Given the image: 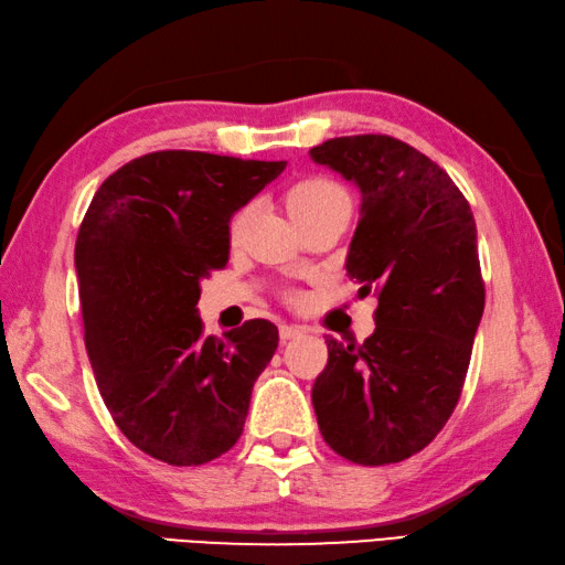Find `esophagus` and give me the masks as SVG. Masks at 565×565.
<instances>
[{
  "instance_id": "obj_1",
  "label": "esophagus",
  "mask_w": 565,
  "mask_h": 565,
  "mask_svg": "<svg viewBox=\"0 0 565 565\" xmlns=\"http://www.w3.org/2000/svg\"><path fill=\"white\" fill-rule=\"evenodd\" d=\"M301 333H303L301 326H289V323H281V326H279V335H281L284 343L291 341V338H299Z\"/></svg>"
}]
</instances>
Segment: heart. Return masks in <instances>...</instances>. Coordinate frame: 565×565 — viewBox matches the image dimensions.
<instances>
[{
    "label": "heart",
    "mask_w": 565,
    "mask_h": 565,
    "mask_svg": "<svg viewBox=\"0 0 565 565\" xmlns=\"http://www.w3.org/2000/svg\"><path fill=\"white\" fill-rule=\"evenodd\" d=\"M333 198H345V192L338 188L335 182L326 180V178H311L296 184L289 194V210H299V207H311V204H321L326 200ZM244 220H247V210L239 212L232 222V234H237L244 227Z\"/></svg>",
    "instance_id": "1"
}]
</instances>
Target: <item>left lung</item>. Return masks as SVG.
I'll list each match as a JSON object with an SVG mask.
<instances>
[{"mask_svg": "<svg viewBox=\"0 0 565 565\" xmlns=\"http://www.w3.org/2000/svg\"><path fill=\"white\" fill-rule=\"evenodd\" d=\"M309 156L361 190L345 271L361 299L377 294L363 345L326 338L318 429L355 465H393L433 443L465 385L484 313L475 214L437 162L397 138H331Z\"/></svg>", "mask_w": 565, "mask_h": 565, "instance_id": "obj_1", "label": "left lung"}]
</instances>
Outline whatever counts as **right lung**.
<instances>
[{
	"mask_svg": "<svg viewBox=\"0 0 565 565\" xmlns=\"http://www.w3.org/2000/svg\"><path fill=\"white\" fill-rule=\"evenodd\" d=\"M286 162L160 150L113 172L76 237L86 351L120 433L172 467L237 443L252 387L279 345L254 318L202 335L200 284L230 259V220Z\"/></svg>",
	"mask_w": 565,
	"mask_h": 565,
	"instance_id": "add662e5",
	"label": "right lung"
}]
</instances>
